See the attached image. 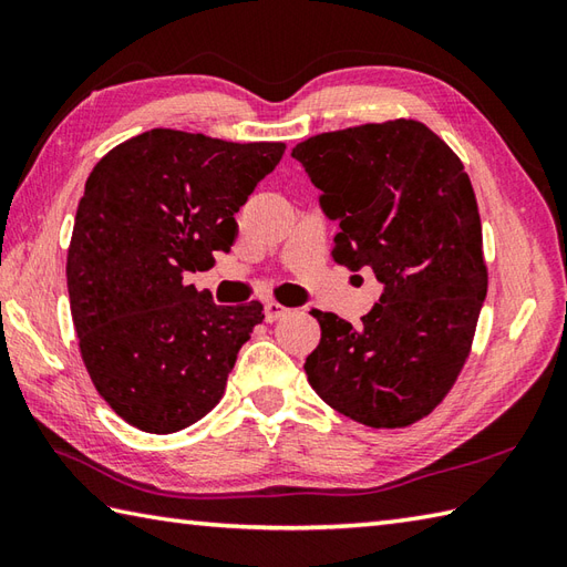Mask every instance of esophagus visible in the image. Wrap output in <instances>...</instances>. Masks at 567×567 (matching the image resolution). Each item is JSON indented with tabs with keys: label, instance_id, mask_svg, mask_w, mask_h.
<instances>
[{
	"label": "esophagus",
	"instance_id": "obj_1",
	"mask_svg": "<svg viewBox=\"0 0 567 567\" xmlns=\"http://www.w3.org/2000/svg\"><path fill=\"white\" fill-rule=\"evenodd\" d=\"M287 315H290V309H287L285 305H280V302H275V299H270V302H265V319H268V321H277V319H282Z\"/></svg>",
	"mask_w": 567,
	"mask_h": 567
}]
</instances>
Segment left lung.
Returning <instances> with one entry per match:
<instances>
[{"label":"left lung","instance_id":"left-lung-1","mask_svg":"<svg viewBox=\"0 0 567 567\" xmlns=\"http://www.w3.org/2000/svg\"><path fill=\"white\" fill-rule=\"evenodd\" d=\"M341 231L331 256L370 268L380 302L353 329L315 309L309 384L372 429L424 419L453 388L487 295L483 224L463 163L414 118L311 136L292 148Z\"/></svg>","mask_w":567,"mask_h":567}]
</instances>
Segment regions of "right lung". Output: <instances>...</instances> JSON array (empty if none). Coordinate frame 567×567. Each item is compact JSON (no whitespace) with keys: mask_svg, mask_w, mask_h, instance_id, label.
<instances>
[{"mask_svg":"<svg viewBox=\"0 0 567 567\" xmlns=\"http://www.w3.org/2000/svg\"><path fill=\"white\" fill-rule=\"evenodd\" d=\"M285 143L151 128L94 165L68 248V295L94 388L131 426L175 433L219 404L262 305H214L187 282L228 252Z\"/></svg>","mask_w":567,"mask_h":567,"instance_id":"1","label":"right lung"}]
</instances>
